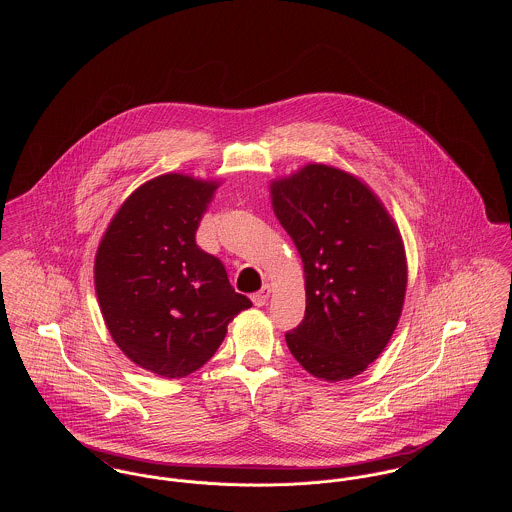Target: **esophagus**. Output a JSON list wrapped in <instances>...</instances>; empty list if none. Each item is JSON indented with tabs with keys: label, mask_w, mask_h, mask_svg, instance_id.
Returning <instances> with one entry per match:
<instances>
[{
	"label": "esophagus",
	"mask_w": 512,
	"mask_h": 512,
	"mask_svg": "<svg viewBox=\"0 0 512 512\" xmlns=\"http://www.w3.org/2000/svg\"><path fill=\"white\" fill-rule=\"evenodd\" d=\"M270 293H272V288H270V286H262V290H258V292L252 295V301H254V305H258V307L266 305V301H268Z\"/></svg>",
	"instance_id": "1"
}]
</instances>
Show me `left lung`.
Here are the masks:
<instances>
[{
	"mask_svg": "<svg viewBox=\"0 0 512 512\" xmlns=\"http://www.w3.org/2000/svg\"><path fill=\"white\" fill-rule=\"evenodd\" d=\"M272 205L305 272V317L286 343L313 376L353 378L384 351L402 313L400 232L365 183L319 163L274 181Z\"/></svg>",
	"mask_w": 512,
	"mask_h": 512,
	"instance_id": "left-lung-1",
	"label": "left lung"
}]
</instances>
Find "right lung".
Returning a JSON list of instances; mask_svg holds the SVG:
<instances>
[{
	"label": "right lung",
	"mask_w": 512,
	"mask_h": 512,
	"mask_svg": "<svg viewBox=\"0 0 512 512\" xmlns=\"http://www.w3.org/2000/svg\"><path fill=\"white\" fill-rule=\"evenodd\" d=\"M217 183L169 173L134 191L110 222L94 262L106 327L136 365L183 378L220 347L252 305L217 256L195 242Z\"/></svg>",
	"instance_id": "1"
}]
</instances>
